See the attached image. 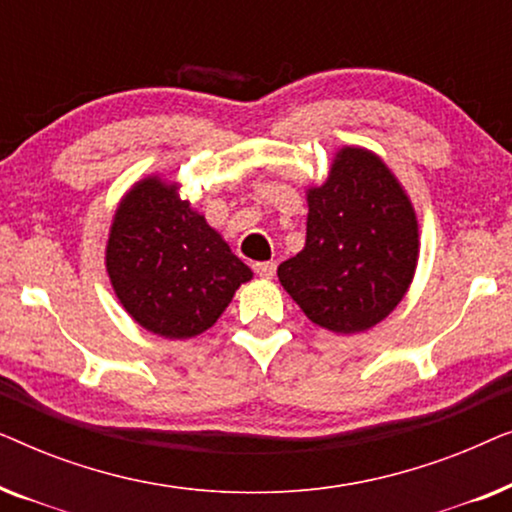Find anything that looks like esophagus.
Segmentation results:
<instances>
[{
  "label": "esophagus",
  "instance_id": "1",
  "mask_svg": "<svg viewBox=\"0 0 512 512\" xmlns=\"http://www.w3.org/2000/svg\"><path fill=\"white\" fill-rule=\"evenodd\" d=\"M254 270H256V275H261L263 279H270L272 275H275L277 265L272 261H261V263H254Z\"/></svg>",
  "mask_w": 512,
  "mask_h": 512
}]
</instances>
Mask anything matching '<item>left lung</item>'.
Instances as JSON below:
<instances>
[{"instance_id":"left-lung-1","label":"left lung","mask_w":512,"mask_h":512,"mask_svg":"<svg viewBox=\"0 0 512 512\" xmlns=\"http://www.w3.org/2000/svg\"><path fill=\"white\" fill-rule=\"evenodd\" d=\"M305 198V247L279 265V284L312 324L338 335L368 331L415 277L419 221L410 195L375 151L342 146Z\"/></svg>"}]
</instances>
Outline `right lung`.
I'll list each match as a JSON object with an SVG mask.
<instances>
[{"label": "right lung", "mask_w": 512, "mask_h": 512, "mask_svg": "<svg viewBox=\"0 0 512 512\" xmlns=\"http://www.w3.org/2000/svg\"><path fill=\"white\" fill-rule=\"evenodd\" d=\"M179 191V181L158 172L135 181L118 202L104 249L118 303L165 340L205 333L254 277Z\"/></svg>", "instance_id": "add662e5"}]
</instances>
